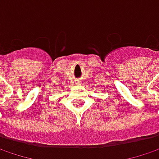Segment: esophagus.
<instances>
[{"instance_id": "1", "label": "esophagus", "mask_w": 159, "mask_h": 159, "mask_svg": "<svg viewBox=\"0 0 159 159\" xmlns=\"http://www.w3.org/2000/svg\"><path fill=\"white\" fill-rule=\"evenodd\" d=\"M75 82H76V84H80V80H76Z\"/></svg>"}]
</instances>
